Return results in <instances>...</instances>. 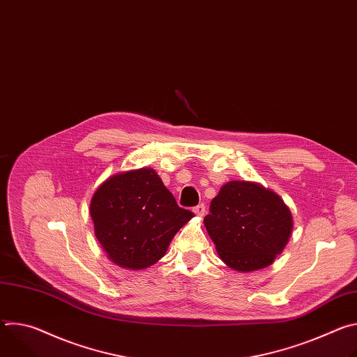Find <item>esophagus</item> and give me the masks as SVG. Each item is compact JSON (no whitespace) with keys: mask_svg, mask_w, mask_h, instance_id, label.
I'll return each instance as SVG.
<instances>
[{"mask_svg":"<svg viewBox=\"0 0 357 357\" xmlns=\"http://www.w3.org/2000/svg\"><path fill=\"white\" fill-rule=\"evenodd\" d=\"M193 212H195L196 216H205L206 208H205V205H203V203H200V205H197V206L193 208Z\"/></svg>","mask_w":357,"mask_h":357,"instance_id":"obj_1","label":"esophagus"}]
</instances>
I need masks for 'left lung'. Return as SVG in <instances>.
Here are the masks:
<instances>
[{
  "mask_svg": "<svg viewBox=\"0 0 357 357\" xmlns=\"http://www.w3.org/2000/svg\"><path fill=\"white\" fill-rule=\"evenodd\" d=\"M206 230L220 259L248 273L270 266L292 231V216L274 192L252 182L231 181L211 202Z\"/></svg>",
  "mask_w": 357,
  "mask_h": 357,
  "instance_id": "8db88e82",
  "label": "left lung"
}]
</instances>
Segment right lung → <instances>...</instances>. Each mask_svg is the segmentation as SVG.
Segmentation results:
<instances>
[{
  "mask_svg": "<svg viewBox=\"0 0 357 357\" xmlns=\"http://www.w3.org/2000/svg\"><path fill=\"white\" fill-rule=\"evenodd\" d=\"M94 233L109 259L120 267L142 270L155 264L176 231L195 215L182 209L154 169L114 175L90 203Z\"/></svg>",
  "mask_w": 357,
  "mask_h": 357,
  "instance_id": "1",
  "label": "right lung"
}]
</instances>
